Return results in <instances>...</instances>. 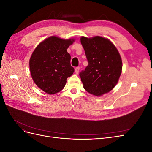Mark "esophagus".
Segmentation results:
<instances>
[{"label": "esophagus", "instance_id": "obj_1", "mask_svg": "<svg viewBox=\"0 0 152 152\" xmlns=\"http://www.w3.org/2000/svg\"><path fill=\"white\" fill-rule=\"evenodd\" d=\"M79 70H80V68H79V67H77V68H75V73H76L77 75V74H79Z\"/></svg>", "mask_w": 152, "mask_h": 152}]
</instances>
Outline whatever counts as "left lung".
<instances>
[{
	"mask_svg": "<svg viewBox=\"0 0 152 152\" xmlns=\"http://www.w3.org/2000/svg\"><path fill=\"white\" fill-rule=\"evenodd\" d=\"M80 40L88 61L85 70L79 74L84 89L95 96L109 93L122 73L120 53L111 41L103 37L82 36Z\"/></svg>",
	"mask_w": 152,
	"mask_h": 152,
	"instance_id": "obj_1",
	"label": "left lung"
}]
</instances>
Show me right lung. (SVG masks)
<instances>
[{"label":"right lung","instance_id":"1","mask_svg":"<svg viewBox=\"0 0 152 152\" xmlns=\"http://www.w3.org/2000/svg\"><path fill=\"white\" fill-rule=\"evenodd\" d=\"M75 39H63L51 36L42 41L32 53L29 61L30 72L35 84L49 94L60 92L68 77L72 75L70 54L67 49Z\"/></svg>","mask_w":152,"mask_h":152}]
</instances>
